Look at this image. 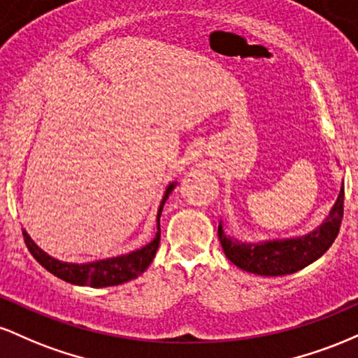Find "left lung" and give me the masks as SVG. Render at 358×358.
Masks as SVG:
<instances>
[{"mask_svg": "<svg viewBox=\"0 0 358 358\" xmlns=\"http://www.w3.org/2000/svg\"><path fill=\"white\" fill-rule=\"evenodd\" d=\"M343 199L345 192L342 187L327 220L316 231L296 239L244 244L225 236L222 224H219L222 249L229 261L248 273L259 276H285V274L296 273L322 257L335 242L343 219Z\"/></svg>", "mask_w": 358, "mask_h": 358, "instance_id": "left-lung-1", "label": "left lung"}]
</instances>
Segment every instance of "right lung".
I'll use <instances>...</instances> for the list:
<instances>
[{
	"mask_svg": "<svg viewBox=\"0 0 358 358\" xmlns=\"http://www.w3.org/2000/svg\"><path fill=\"white\" fill-rule=\"evenodd\" d=\"M175 188V183H171L166 188L165 196H163V202L159 205L158 210V232L156 237L150 244L145 245L143 249L134 250V252L126 254V256H119L113 259H104V261H96L89 262V264H71V262H62L57 261L48 256L47 252H43L34 241L30 239L27 232L23 231V239L27 244L30 254L36 259V262L43 266L48 273H52L53 276L64 279V281L71 282V285L77 286H90V287H106V286H117L122 282L131 281V279H136L139 274H143L148 269V266L151 264L156 256V250L159 245V217H162L163 205H165L168 195Z\"/></svg>",
	"mask_w": 358,
	"mask_h": 358,
	"instance_id": "1",
	"label": "right lung"
}]
</instances>
